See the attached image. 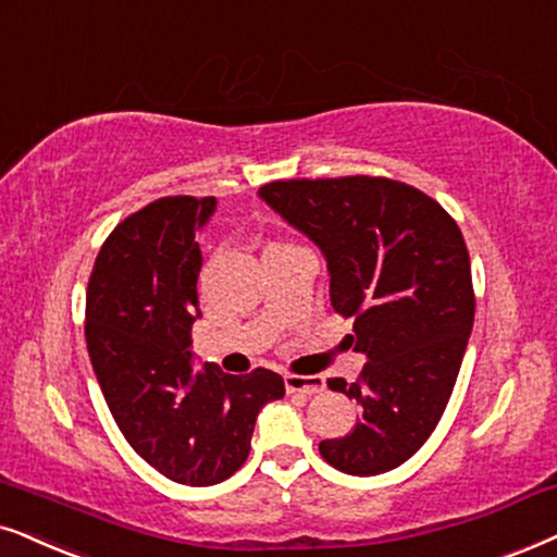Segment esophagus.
I'll use <instances>...</instances> for the list:
<instances>
[{
    "mask_svg": "<svg viewBox=\"0 0 557 557\" xmlns=\"http://www.w3.org/2000/svg\"><path fill=\"white\" fill-rule=\"evenodd\" d=\"M287 393H302V396H315L323 391V377L319 375H285Z\"/></svg>",
    "mask_w": 557,
    "mask_h": 557,
    "instance_id": "esophagus-1",
    "label": "esophagus"
}]
</instances>
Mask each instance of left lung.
I'll use <instances>...</instances> for the list:
<instances>
[{"mask_svg": "<svg viewBox=\"0 0 557 557\" xmlns=\"http://www.w3.org/2000/svg\"><path fill=\"white\" fill-rule=\"evenodd\" d=\"M259 197L319 246L331 306L355 319L349 342L368 357L357 383L329 380L360 419L321 457L349 475L404 466L440 424L473 331L466 238L440 202L385 177L280 180Z\"/></svg>", "mask_w": 557, "mask_h": 557, "instance_id": "obj_1", "label": "left lung"}]
</instances>
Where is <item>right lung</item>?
Wrapping results in <instances>:
<instances>
[{
    "label": "right lung",
    "mask_w": 557,
    "mask_h": 557,
    "mask_svg": "<svg viewBox=\"0 0 557 557\" xmlns=\"http://www.w3.org/2000/svg\"><path fill=\"white\" fill-rule=\"evenodd\" d=\"M215 197H161L108 236L87 285V349L112 419L169 481L213 485L249 457L264 404L285 396L277 372L195 370L193 323L200 231Z\"/></svg>",
    "instance_id": "right-lung-1"
}]
</instances>
